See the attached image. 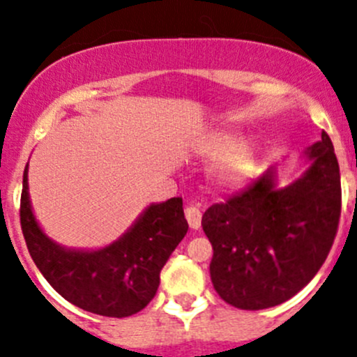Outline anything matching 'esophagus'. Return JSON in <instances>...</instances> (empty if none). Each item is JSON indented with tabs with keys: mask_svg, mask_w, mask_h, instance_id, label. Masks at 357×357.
Listing matches in <instances>:
<instances>
[{
	"mask_svg": "<svg viewBox=\"0 0 357 357\" xmlns=\"http://www.w3.org/2000/svg\"><path fill=\"white\" fill-rule=\"evenodd\" d=\"M183 213H185V220H187V223H189L190 229L192 230L199 229L201 218H203V213H201V209L197 208V206L189 204V206H185Z\"/></svg>",
	"mask_w": 357,
	"mask_h": 357,
	"instance_id": "1",
	"label": "esophagus"
}]
</instances>
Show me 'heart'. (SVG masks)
Returning a JSON list of instances; mask_svg holds the SVG:
<instances>
[{
  "label": "heart",
  "instance_id": "b5f03b06",
  "mask_svg": "<svg viewBox=\"0 0 357 357\" xmlns=\"http://www.w3.org/2000/svg\"><path fill=\"white\" fill-rule=\"evenodd\" d=\"M201 151L208 156L222 154L213 163L211 175L216 183L225 189H235V187L242 185L255 168L252 151L248 146H235L234 135H215L201 144Z\"/></svg>",
  "mask_w": 357,
  "mask_h": 357
}]
</instances>
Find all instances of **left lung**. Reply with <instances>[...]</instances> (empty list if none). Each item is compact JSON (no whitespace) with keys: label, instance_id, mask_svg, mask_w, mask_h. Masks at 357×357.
<instances>
[{"label":"left lung","instance_id":"8db88e82","mask_svg":"<svg viewBox=\"0 0 357 357\" xmlns=\"http://www.w3.org/2000/svg\"><path fill=\"white\" fill-rule=\"evenodd\" d=\"M311 167L277 189L270 168L225 203L209 206L203 230L213 245V287L230 306L264 310L306 287L325 263L342 209L340 172L328 134L307 148Z\"/></svg>","mask_w":357,"mask_h":357}]
</instances>
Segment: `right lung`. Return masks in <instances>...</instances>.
Masks as SVG:
<instances>
[{"label": "right lung", "mask_w": 357, "mask_h": 357, "mask_svg": "<svg viewBox=\"0 0 357 357\" xmlns=\"http://www.w3.org/2000/svg\"><path fill=\"white\" fill-rule=\"evenodd\" d=\"M20 225L36 266L68 303L89 313L125 318L144 310L160 285L165 266L185 237L182 197L151 204L120 241L99 251H68L39 229L27 192V168L20 197Z\"/></svg>", "instance_id": "add662e5"}]
</instances>
